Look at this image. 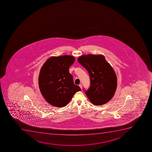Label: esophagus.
<instances>
[{"label": "esophagus", "mask_w": 152, "mask_h": 152, "mask_svg": "<svg viewBox=\"0 0 152 152\" xmlns=\"http://www.w3.org/2000/svg\"><path fill=\"white\" fill-rule=\"evenodd\" d=\"M79 87H80V88H81V89H82V84H80L79 85Z\"/></svg>", "instance_id": "obj_1"}]
</instances>
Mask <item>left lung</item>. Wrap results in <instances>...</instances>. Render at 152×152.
Segmentation results:
<instances>
[{
    "label": "left lung",
    "instance_id": "left-lung-1",
    "mask_svg": "<svg viewBox=\"0 0 152 152\" xmlns=\"http://www.w3.org/2000/svg\"><path fill=\"white\" fill-rule=\"evenodd\" d=\"M78 61L90 77V87L85 92L88 98L95 105L107 104L113 98L117 87V77L111 65L102 54L83 55Z\"/></svg>",
    "mask_w": 152,
    "mask_h": 152
}]
</instances>
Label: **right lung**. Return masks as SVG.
Segmentation results:
<instances>
[{
    "label": "right lung",
    "mask_w": 152,
    "mask_h": 152,
    "mask_svg": "<svg viewBox=\"0 0 152 152\" xmlns=\"http://www.w3.org/2000/svg\"><path fill=\"white\" fill-rule=\"evenodd\" d=\"M75 57L69 55L51 56L41 68L39 86L42 96L48 104L57 107H64L76 92L81 91L75 85L69 68Z\"/></svg>",
    "instance_id": "1"
}]
</instances>
